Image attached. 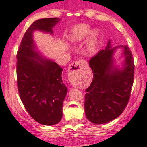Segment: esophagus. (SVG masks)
<instances>
[{
	"instance_id": "esophagus-1",
	"label": "esophagus",
	"mask_w": 147,
	"mask_h": 147,
	"mask_svg": "<svg viewBox=\"0 0 147 147\" xmlns=\"http://www.w3.org/2000/svg\"><path fill=\"white\" fill-rule=\"evenodd\" d=\"M84 60H80L78 61H76L72 63L70 66H69L68 71H79L82 69V66L85 63Z\"/></svg>"
}]
</instances>
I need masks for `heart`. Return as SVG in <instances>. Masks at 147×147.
<instances>
[{"label": "heart", "instance_id": "1", "mask_svg": "<svg viewBox=\"0 0 147 147\" xmlns=\"http://www.w3.org/2000/svg\"><path fill=\"white\" fill-rule=\"evenodd\" d=\"M91 31V28L87 24H79L76 26L72 29L69 34V39L70 41L75 42L82 40L85 38ZM97 36L98 33L97 31H94L91 33L88 42H87V47L90 51H93L95 49L97 43Z\"/></svg>", "mask_w": 147, "mask_h": 147}]
</instances>
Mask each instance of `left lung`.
<instances>
[{
  "label": "left lung",
  "mask_w": 147,
  "mask_h": 147,
  "mask_svg": "<svg viewBox=\"0 0 147 147\" xmlns=\"http://www.w3.org/2000/svg\"><path fill=\"white\" fill-rule=\"evenodd\" d=\"M124 49L125 57L122 69L113 66L114 51ZM94 78L86 89L84 109L88 121L102 124L121 115L130 98L134 83V63L131 51L127 46L111 48L110 41L89 60Z\"/></svg>",
  "instance_id": "obj_1"
}]
</instances>
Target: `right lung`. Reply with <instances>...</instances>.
<instances>
[{"label": "right lung", "instance_id": "obj_1", "mask_svg": "<svg viewBox=\"0 0 147 147\" xmlns=\"http://www.w3.org/2000/svg\"><path fill=\"white\" fill-rule=\"evenodd\" d=\"M57 18L34 21L27 29L17 52V85L21 101L30 117L46 126L56 124L62 119L63 102L67 88L62 81L63 69L51 60L43 59L35 51L34 30L53 34Z\"/></svg>", "mask_w": 147, "mask_h": 147}]
</instances>
